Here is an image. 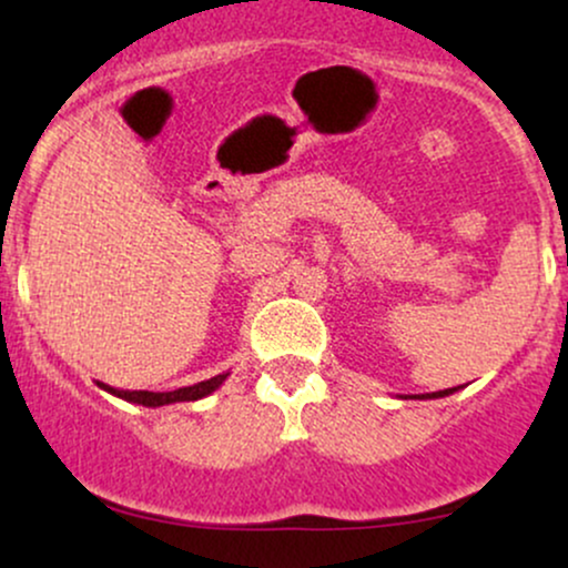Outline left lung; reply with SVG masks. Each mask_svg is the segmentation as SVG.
<instances>
[{
  "mask_svg": "<svg viewBox=\"0 0 568 568\" xmlns=\"http://www.w3.org/2000/svg\"><path fill=\"white\" fill-rule=\"evenodd\" d=\"M456 389H459V387H452V389H438V393H427V395H422V400H425V397H446V395L456 393Z\"/></svg>",
  "mask_w": 568,
  "mask_h": 568,
  "instance_id": "left-lung-1",
  "label": "left lung"
}]
</instances>
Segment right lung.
Wrapping results in <instances>:
<instances>
[{
	"instance_id": "right-lung-1",
	"label": "right lung",
	"mask_w": 568,
	"mask_h": 568,
	"mask_svg": "<svg viewBox=\"0 0 568 568\" xmlns=\"http://www.w3.org/2000/svg\"><path fill=\"white\" fill-rule=\"evenodd\" d=\"M226 376H230V371H224V374H219V376H211V379H205V382L192 384V387L173 389V393H149V389H114V387H109V384H101V382L98 384H101V389H106V393L122 397V400H128V403H139V406H146V408H160V406H171V403L200 400V397H207L211 393H216L221 384L226 382Z\"/></svg>"
}]
</instances>
